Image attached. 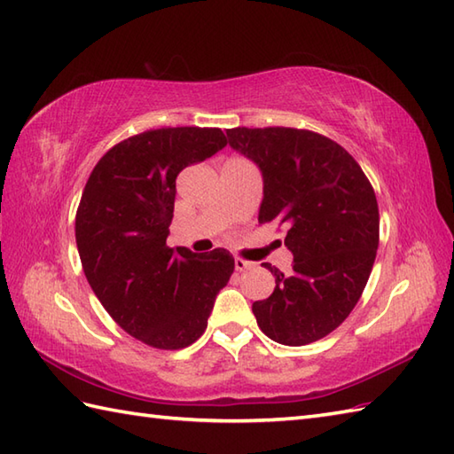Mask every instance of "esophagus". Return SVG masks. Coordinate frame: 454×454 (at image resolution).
<instances>
[{
	"label": "esophagus",
	"mask_w": 454,
	"mask_h": 454,
	"mask_svg": "<svg viewBox=\"0 0 454 454\" xmlns=\"http://www.w3.org/2000/svg\"><path fill=\"white\" fill-rule=\"evenodd\" d=\"M234 265H236V271H249V269L255 267L252 262H247V259H244V257H236Z\"/></svg>",
	"instance_id": "obj_1"
}]
</instances>
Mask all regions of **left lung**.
Here are the masks:
<instances>
[{
    "label": "left lung",
    "mask_w": 454,
    "mask_h": 454,
    "mask_svg": "<svg viewBox=\"0 0 454 454\" xmlns=\"http://www.w3.org/2000/svg\"><path fill=\"white\" fill-rule=\"evenodd\" d=\"M230 146L263 173L259 224L285 230L293 273L263 263L275 291L254 302L273 341L308 345L345 322L364 291L379 249V202L349 152L304 129H230Z\"/></svg>",
    "instance_id": "8db88e82"
}]
</instances>
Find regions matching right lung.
Returning <instances> with one entry per match:
<instances>
[{"instance_id":"add662e5","label":"right lung","mask_w":454,"mask_h":454,"mask_svg":"<svg viewBox=\"0 0 454 454\" xmlns=\"http://www.w3.org/2000/svg\"><path fill=\"white\" fill-rule=\"evenodd\" d=\"M226 144L220 129L134 134L105 152L82 192L75 244L85 278L113 320L153 349L195 343L234 273L226 249L199 255L166 244L179 171Z\"/></svg>"}]
</instances>
